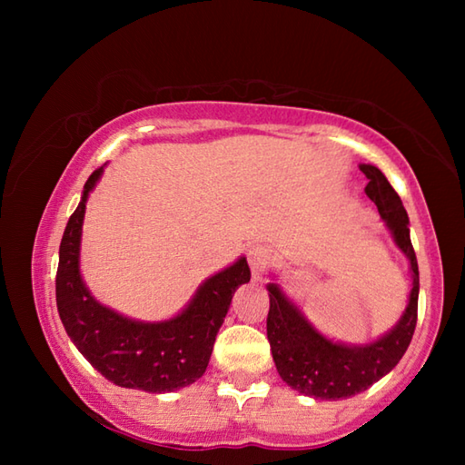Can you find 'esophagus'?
<instances>
[{"label": "esophagus", "instance_id": "esophagus-1", "mask_svg": "<svg viewBox=\"0 0 465 465\" xmlns=\"http://www.w3.org/2000/svg\"><path fill=\"white\" fill-rule=\"evenodd\" d=\"M248 262L254 279H262V274L269 271V266L272 262L271 250L262 246V243H254V246L248 250Z\"/></svg>", "mask_w": 465, "mask_h": 465}]
</instances>
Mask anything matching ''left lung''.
Listing matches in <instances>:
<instances>
[{
    "label": "left lung",
    "instance_id": "8db88e82",
    "mask_svg": "<svg viewBox=\"0 0 465 465\" xmlns=\"http://www.w3.org/2000/svg\"><path fill=\"white\" fill-rule=\"evenodd\" d=\"M367 176L365 193L393 233L398 248L411 261L412 291L402 320L391 332L365 346L336 344L313 330L293 303L271 282V308L266 318V336L282 381L318 400H341L365 391L369 385L390 373L412 341L419 316V262L408 230V215L398 193L380 168L359 166Z\"/></svg>",
    "mask_w": 465,
    "mask_h": 465
}]
</instances>
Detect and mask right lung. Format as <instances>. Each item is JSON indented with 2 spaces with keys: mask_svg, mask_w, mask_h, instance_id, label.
<instances>
[{
  "mask_svg": "<svg viewBox=\"0 0 465 465\" xmlns=\"http://www.w3.org/2000/svg\"><path fill=\"white\" fill-rule=\"evenodd\" d=\"M102 168L85 180L82 201L69 217L59 246L54 279L59 318L77 351L94 369L121 388L152 393L174 391L194 383L209 365L219 326L235 289L250 281L246 258L207 279L188 308L176 318L143 324L119 316L90 295L80 277V238L85 199Z\"/></svg>",
  "mask_w": 465,
  "mask_h": 465,
  "instance_id": "add662e5",
  "label": "right lung"
}]
</instances>
